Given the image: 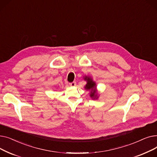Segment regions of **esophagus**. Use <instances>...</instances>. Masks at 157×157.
I'll return each mask as SVG.
<instances>
[{"instance_id": "esophagus-1", "label": "esophagus", "mask_w": 157, "mask_h": 157, "mask_svg": "<svg viewBox=\"0 0 157 157\" xmlns=\"http://www.w3.org/2000/svg\"><path fill=\"white\" fill-rule=\"evenodd\" d=\"M69 85L71 86H75L76 85V83L75 81H73V82H72V83H69Z\"/></svg>"}]
</instances>
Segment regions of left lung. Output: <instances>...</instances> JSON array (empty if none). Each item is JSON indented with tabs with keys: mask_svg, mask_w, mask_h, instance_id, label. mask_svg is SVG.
Instances as JSON below:
<instances>
[{
	"mask_svg": "<svg viewBox=\"0 0 157 157\" xmlns=\"http://www.w3.org/2000/svg\"><path fill=\"white\" fill-rule=\"evenodd\" d=\"M83 79L86 81V84L85 86V89L90 91V97L94 100L98 99L99 95L98 94V90L97 88V85L95 82L90 76H85Z\"/></svg>",
	"mask_w": 157,
	"mask_h": 157,
	"instance_id": "8db88e82",
	"label": "left lung"
}]
</instances>
